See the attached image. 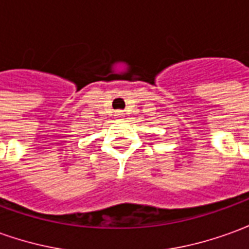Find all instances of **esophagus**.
Listing matches in <instances>:
<instances>
[{
  "label": "esophagus",
  "instance_id": "34e87169",
  "mask_svg": "<svg viewBox=\"0 0 249 249\" xmlns=\"http://www.w3.org/2000/svg\"><path fill=\"white\" fill-rule=\"evenodd\" d=\"M123 114H124V113H123L121 110H117V112H116V117H119V119H120V117H123Z\"/></svg>",
  "mask_w": 249,
  "mask_h": 249
}]
</instances>
